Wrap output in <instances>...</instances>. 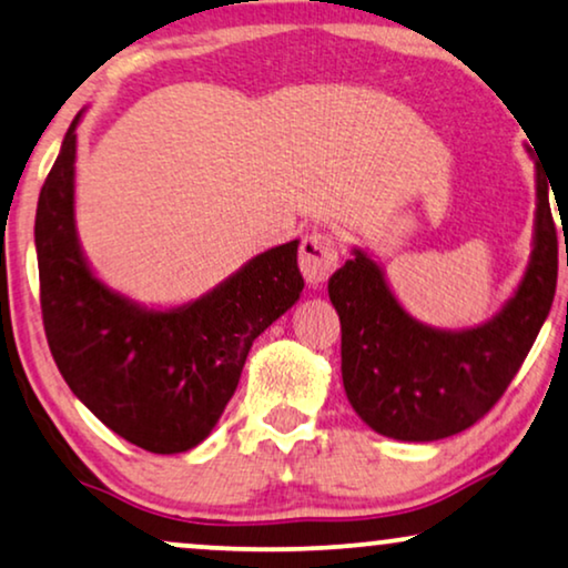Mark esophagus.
<instances>
[{"label": "esophagus", "mask_w": 568, "mask_h": 568, "mask_svg": "<svg viewBox=\"0 0 568 568\" xmlns=\"http://www.w3.org/2000/svg\"><path fill=\"white\" fill-rule=\"evenodd\" d=\"M338 266V245L331 232H307L300 243V268L310 284L328 282Z\"/></svg>", "instance_id": "34e87169"}]
</instances>
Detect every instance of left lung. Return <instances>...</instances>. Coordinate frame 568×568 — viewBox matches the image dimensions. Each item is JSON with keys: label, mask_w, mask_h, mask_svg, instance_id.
<instances>
[{"label": "left lung", "mask_w": 568, "mask_h": 568, "mask_svg": "<svg viewBox=\"0 0 568 568\" xmlns=\"http://www.w3.org/2000/svg\"><path fill=\"white\" fill-rule=\"evenodd\" d=\"M535 165L538 216L530 266L515 297L486 325L460 333L426 328L398 305L383 271L362 251L331 276L348 403L377 434L434 442L465 432L499 403L523 367L554 305L558 278L550 178L546 182L548 173L540 162Z\"/></svg>", "instance_id": "left-lung-1"}]
</instances>
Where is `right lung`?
I'll use <instances>...</instances> for the list:
<instances>
[{
	"mask_svg": "<svg viewBox=\"0 0 568 568\" xmlns=\"http://www.w3.org/2000/svg\"><path fill=\"white\" fill-rule=\"evenodd\" d=\"M77 123L80 115L36 212L45 341L61 377L108 429L146 453H185L220 422L253 341L300 300V243L255 255L191 305L136 307L92 276L77 245Z\"/></svg>",
	"mask_w": 568,
	"mask_h": 568,
	"instance_id": "add662e5",
	"label": "right lung"
}]
</instances>
